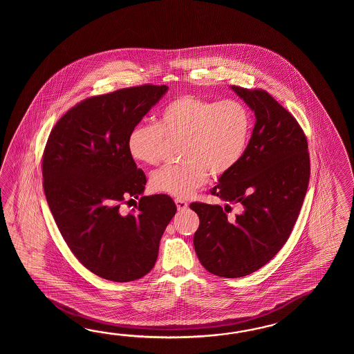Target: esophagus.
<instances>
[{
  "label": "esophagus",
  "mask_w": 354,
  "mask_h": 354,
  "mask_svg": "<svg viewBox=\"0 0 354 354\" xmlns=\"http://www.w3.org/2000/svg\"><path fill=\"white\" fill-rule=\"evenodd\" d=\"M174 203H176V206H177L178 211L187 210L188 205L185 200H182V198H176V200H174Z\"/></svg>",
  "instance_id": "1"
}]
</instances>
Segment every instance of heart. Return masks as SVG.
I'll list each match as a JSON object with an SVG mask.
<instances>
[{"label":"heart","mask_w":354,"mask_h":354,"mask_svg":"<svg viewBox=\"0 0 354 354\" xmlns=\"http://www.w3.org/2000/svg\"><path fill=\"white\" fill-rule=\"evenodd\" d=\"M252 118L238 100H209L183 95L169 101L158 124H138L129 133L130 157L157 165L166 138H185L180 165L165 166L151 174L154 192L186 198L201 187L209 172L220 177L239 163L248 145Z\"/></svg>","instance_id":"heart-1"}]
</instances>
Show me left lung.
Here are the masks:
<instances>
[{"instance_id": "1", "label": "left lung", "mask_w": 354, "mask_h": 354, "mask_svg": "<svg viewBox=\"0 0 354 354\" xmlns=\"http://www.w3.org/2000/svg\"><path fill=\"white\" fill-rule=\"evenodd\" d=\"M254 111L256 125L239 163L211 189L225 206L192 203L200 225L196 254L218 277L248 276L285 245L310 178L308 140L299 122L264 90L232 86ZM230 203L240 212L229 216Z\"/></svg>"}]
</instances>
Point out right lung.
I'll use <instances>...</instances> for the list:
<instances>
[{
	"label": "right lung",
	"instance_id": "1",
	"mask_svg": "<svg viewBox=\"0 0 354 354\" xmlns=\"http://www.w3.org/2000/svg\"><path fill=\"white\" fill-rule=\"evenodd\" d=\"M142 84L86 98L60 118L43 154V187L64 241L102 279L129 282L154 267L177 207L167 195L142 196L147 177L129 154L130 130L166 93ZM140 198L122 214V203Z\"/></svg>",
	"mask_w": 354,
	"mask_h": 354
}]
</instances>
